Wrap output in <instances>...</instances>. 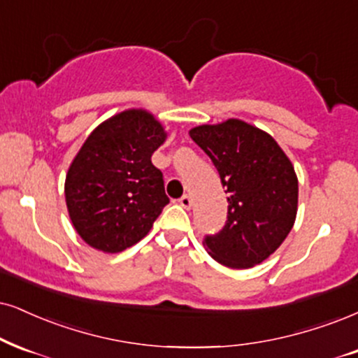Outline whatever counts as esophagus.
Listing matches in <instances>:
<instances>
[{"instance_id":"1","label":"esophagus","mask_w":358,"mask_h":358,"mask_svg":"<svg viewBox=\"0 0 358 358\" xmlns=\"http://www.w3.org/2000/svg\"><path fill=\"white\" fill-rule=\"evenodd\" d=\"M179 204L182 206L184 209H191V207H192V199H191V196H187V194H186V196L180 197V199H179Z\"/></svg>"}]
</instances>
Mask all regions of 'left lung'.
Wrapping results in <instances>:
<instances>
[{"label":"left lung","instance_id":"obj_1","mask_svg":"<svg viewBox=\"0 0 358 358\" xmlns=\"http://www.w3.org/2000/svg\"><path fill=\"white\" fill-rule=\"evenodd\" d=\"M210 157L229 194L222 231L204 237L209 255L231 268H249L279 249L297 215L299 180L271 134L241 119L189 131Z\"/></svg>","mask_w":358,"mask_h":358}]
</instances>
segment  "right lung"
<instances>
[{
    "mask_svg": "<svg viewBox=\"0 0 358 358\" xmlns=\"http://www.w3.org/2000/svg\"><path fill=\"white\" fill-rule=\"evenodd\" d=\"M167 138L144 109H127L101 122L66 174L69 219L81 239L116 254L151 231L169 197L151 156Z\"/></svg>",
    "mask_w": 358,
    "mask_h": 358,
    "instance_id": "1",
    "label": "right lung"
}]
</instances>
